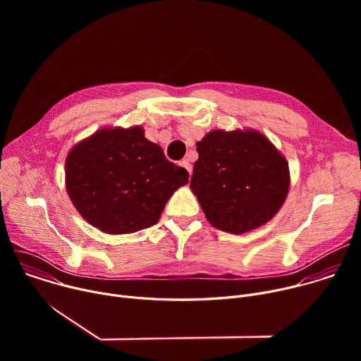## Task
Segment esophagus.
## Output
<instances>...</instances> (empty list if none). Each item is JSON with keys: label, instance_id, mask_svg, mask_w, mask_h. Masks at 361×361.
Returning <instances> with one entry per match:
<instances>
[{"label": "esophagus", "instance_id": "34e87169", "mask_svg": "<svg viewBox=\"0 0 361 361\" xmlns=\"http://www.w3.org/2000/svg\"><path fill=\"white\" fill-rule=\"evenodd\" d=\"M180 166H181V167H184V169L188 171V174L191 176V173H192V167H191V163H190L188 160H183V161L180 163Z\"/></svg>", "mask_w": 361, "mask_h": 361}]
</instances>
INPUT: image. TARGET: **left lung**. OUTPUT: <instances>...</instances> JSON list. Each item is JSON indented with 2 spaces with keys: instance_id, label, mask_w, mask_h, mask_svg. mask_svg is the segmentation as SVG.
I'll use <instances>...</instances> for the list:
<instances>
[{
  "instance_id": "8db88e82",
  "label": "left lung",
  "mask_w": 361,
  "mask_h": 361,
  "mask_svg": "<svg viewBox=\"0 0 361 361\" xmlns=\"http://www.w3.org/2000/svg\"><path fill=\"white\" fill-rule=\"evenodd\" d=\"M197 151L190 188L214 227L241 234L280 210L290 185L288 164L263 134L210 131Z\"/></svg>"
}]
</instances>
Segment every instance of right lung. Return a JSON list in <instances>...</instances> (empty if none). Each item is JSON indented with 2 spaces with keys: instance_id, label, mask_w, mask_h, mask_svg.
I'll return each mask as SVG.
<instances>
[{
  "instance_id": "right-lung-1",
  "label": "right lung",
  "mask_w": 361,
  "mask_h": 361,
  "mask_svg": "<svg viewBox=\"0 0 361 361\" xmlns=\"http://www.w3.org/2000/svg\"><path fill=\"white\" fill-rule=\"evenodd\" d=\"M188 183L141 127L99 130L77 144L66 161V184L77 212L109 234L156 224L174 191Z\"/></svg>"
}]
</instances>
